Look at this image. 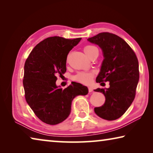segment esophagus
Instances as JSON below:
<instances>
[{"instance_id": "1", "label": "esophagus", "mask_w": 153, "mask_h": 153, "mask_svg": "<svg viewBox=\"0 0 153 153\" xmlns=\"http://www.w3.org/2000/svg\"><path fill=\"white\" fill-rule=\"evenodd\" d=\"M88 91H89V92H92L94 91V90H93V88L92 87H88Z\"/></svg>"}]
</instances>
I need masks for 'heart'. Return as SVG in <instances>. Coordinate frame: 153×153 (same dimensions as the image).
Instances as JSON below:
<instances>
[{
	"instance_id": "b5f03b06",
	"label": "heart",
	"mask_w": 153,
	"mask_h": 153,
	"mask_svg": "<svg viewBox=\"0 0 153 153\" xmlns=\"http://www.w3.org/2000/svg\"><path fill=\"white\" fill-rule=\"evenodd\" d=\"M83 51H84L85 54L88 57H90L92 54H94L95 52L98 51V49L94 46L86 45L83 48ZM94 76V73L93 71H82L77 73L76 75H75L73 79L75 81L82 83V84H88L92 82V79Z\"/></svg>"
}]
</instances>
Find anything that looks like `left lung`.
<instances>
[{
    "label": "left lung",
    "mask_w": 153,
    "mask_h": 153,
    "mask_svg": "<svg viewBox=\"0 0 153 153\" xmlns=\"http://www.w3.org/2000/svg\"><path fill=\"white\" fill-rule=\"evenodd\" d=\"M100 46L104 60L96 79L97 83L109 82L108 88H97L105 97L104 105L95 107L98 117L112 121L121 117L132 103L139 80L138 58L125 40L113 33L102 32L88 39Z\"/></svg>",
    "instance_id": "left-lung-1"
}]
</instances>
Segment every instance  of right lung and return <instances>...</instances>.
Returning <instances> with one entry per match:
<instances>
[{"label": "right lung", "instance_id": "right-lung-1", "mask_svg": "<svg viewBox=\"0 0 153 153\" xmlns=\"http://www.w3.org/2000/svg\"><path fill=\"white\" fill-rule=\"evenodd\" d=\"M80 40L81 38H47L33 48L25 61L23 79L25 100L44 123L56 125L65 120L74 98L88 92L79 83L71 82L65 89L56 85V76L66 72L67 55Z\"/></svg>", "mask_w": 153, "mask_h": 153}]
</instances>
